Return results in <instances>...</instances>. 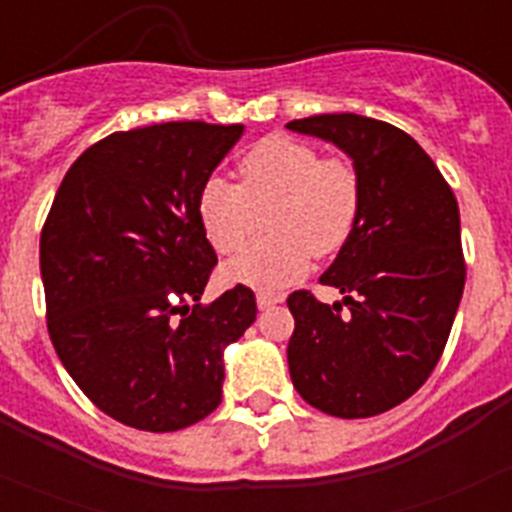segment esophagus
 <instances>
[{"instance_id":"esophagus-1","label":"esophagus","mask_w":512,"mask_h":512,"mask_svg":"<svg viewBox=\"0 0 512 512\" xmlns=\"http://www.w3.org/2000/svg\"><path fill=\"white\" fill-rule=\"evenodd\" d=\"M282 300L284 297L274 295V292H259V295H256V305H259V310H269V307L279 305Z\"/></svg>"}]
</instances>
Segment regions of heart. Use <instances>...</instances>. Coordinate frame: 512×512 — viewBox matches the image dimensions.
<instances>
[{"label": "heart", "instance_id": "heart-1", "mask_svg": "<svg viewBox=\"0 0 512 512\" xmlns=\"http://www.w3.org/2000/svg\"><path fill=\"white\" fill-rule=\"evenodd\" d=\"M241 184L210 176L200 189L197 212L207 238L220 253H235L225 279L256 289H279L297 282L310 256H333L359 223L361 179L348 158L325 156L315 146L287 135L253 143L238 164Z\"/></svg>", "mask_w": 512, "mask_h": 512}]
</instances>
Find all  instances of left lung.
<instances>
[{
	"mask_svg": "<svg viewBox=\"0 0 512 512\" xmlns=\"http://www.w3.org/2000/svg\"><path fill=\"white\" fill-rule=\"evenodd\" d=\"M287 128L341 148L361 179L359 223L320 277L343 302L287 297L289 377L312 408L372 418L415 395L449 341L467 279L459 205L431 156L390 122L341 112Z\"/></svg>",
	"mask_w": 512,
	"mask_h": 512,
	"instance_id": "left-lung-1",
	"label": "left lung"
}]
</instances>
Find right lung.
<instances>
[{
  "instance_id": "obj_1",
  "label": "right lung",
  "mask_w": 512,
  "mask_h": 512,
  "mask_svg": "<svg viewBox=\"0 0 512 512\" xmlns=\"http://www.w3.org/2000/svg\"><path fill=\"white\" fill-rule=\"evenodd\" d=\"M243 125L112 133L63 176L40 233L48 333L102 413L138 431L200 423L223 400V351L256 320L248 287L200 297L217 256L197 200Z\"/></svg>"
}]
</instances>
